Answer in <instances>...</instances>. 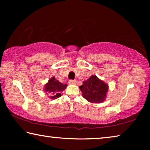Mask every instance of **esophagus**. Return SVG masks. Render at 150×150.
Segmentation results:
<instances>
[{
  "label": "esophagus",
  "mask_w": 150,
  "mask_h": 150,
  "mask_svg": "<svg viewBox=\"0 0 150 150\" xmlns=\"http://www.w3.org/2000/svg\"><path fill=\"white\" fill-rule=\"evenodd\" d=\"M68 83H69V85H75L77 82H76V81H75V80H69Z\"/></svg>",
  "instance_id": "34e87169"
}]
</instances>
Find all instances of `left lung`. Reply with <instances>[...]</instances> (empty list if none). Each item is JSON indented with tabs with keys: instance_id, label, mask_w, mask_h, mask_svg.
I'll list each match as a JSON object with an SVG mask.
<instances>
[{
	"instance_id": "obj_1",
	"label": "left lung",
	"mask_w": 150,
	"mask_h": 150,
	"mask_svg": "<svg viewBox=\"0 0 150 150\" xmlns=\"http://www.w3.org/2000/svg\"><path fill=\"white\" fill-rule=\"evenodd\" d=\"M83 96L88 102L100 103L105 100L108 86L96 75H91L79 86Z\"/></svg>"
}]
</instances>
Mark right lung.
Listing matches in <instances>:
<instances>
[{"mask_svg": "<svg viewBox=\"0 0 150 150\" xmlns=\"http://www.w3.org/2000/svg\"><path fill=\"white\" fill-rule=\"evenodd\" d=\"M67 85L58 81L54 77H52L44 86V91L50 96L51 99H56L61 96V93L65 89Z\"/></svg>", "mask_w": 150, "mask_h": 150, "instance_id": "right-lung-1", "label": "right lung"}]
</instances>
